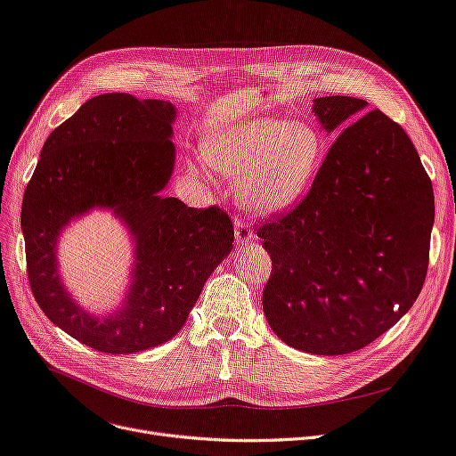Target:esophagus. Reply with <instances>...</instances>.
I'll return each mask as SVG.
<instances>
[{
	"mask_svg": "<svg viewBox=\"0 0 456 456\" xmlns=\"http://www.w3.org/2000/svg\"><path fill=\"white\" fill-rule=\"evenodd\" d=\"M234 238H236V246H246L249 242L255 240V232L251 231V227L242 222V220H234Z\"/></svg>",
	"mask_w": 456,
	"mask_h": 456,
	"instance_id": "obj_1",
	"label": "esophagus"
}]
</instances>
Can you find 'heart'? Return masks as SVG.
Masks as SVG:
<instances>
[{
  "instance_id": "heart-1",
  "label": "heart",
  "mask_w": 456,
  "mask_h": 456,
  "mask_svg": "<svg viewBox=\"0 0 456 456\" xmlns=\"http://www.w3.org/2000/svg\"><path fill=\"white\" fill-rule=\"evenodd\" d=\"M203 157L220 174L240 179L238 200L275 214L305 194L325 159L320 131L286 118H255L207 136Z\"/></svg>"
}]
</instances>
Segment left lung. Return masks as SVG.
Instances as JSON below:
<instances>
[{"instance_id":"8db88e82","label":"left lung","mask_w":456,"mask_h":456,"mask_svg":"<svg viewBox=\"0 0 456 456\" xmlns=\"http://www.w3.org/2000/svg\"><path fill=\"white\" fill-rule=\"evenodd\" d=\"M366 107L349 95L314 100L325 131L346 127L301 203L256 231L272 256L262 308L299 351L366 347L409 313L425 282L433 184L409 134L379 109L362 115Z\"/></svg>"}]
</instances>
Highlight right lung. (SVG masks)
<instances>
[{
    "instance_id": "1",
    "label": "right lung",
    "mask_w": 456,
    "mask_h": 456,
    "mask_svg": "<svg viewBox=\"0 0 456 456\" xmlns=\"http://www.w3.org/2000/svg\"><path fill=\"white\" fill-rule=\"evenodd\" d=\"M175 116L170 102L95 95L47 136L23 194L33 296L57 327L95 351L127 354L172 340L232 249L227 212L160 196L174 172ZM92 208H112L135 242L134 281L109 317H92L71 300L56 270L61 229Z\"/></svg>"
}]
</instances>
